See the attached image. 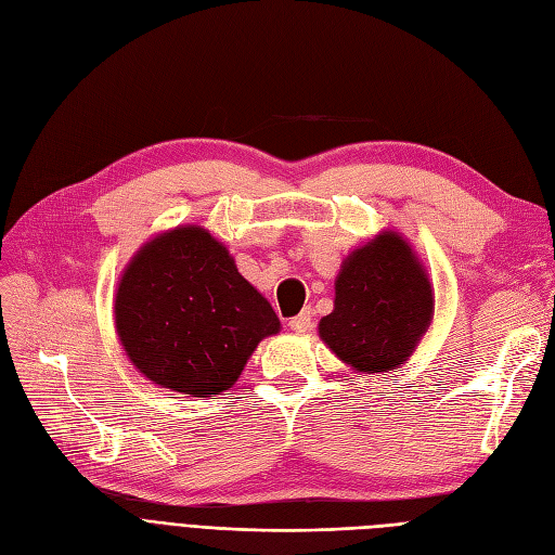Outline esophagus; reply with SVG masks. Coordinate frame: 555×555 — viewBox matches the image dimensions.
Returning a JSON list of instances; mask_svg holds the SVG:
<instances>
[{
  "instance_id": "esophagus-1",
  "label": "esophagus",
  "mask_w": 555,
  "mask_h": 555,
  "mask_svg": "<svg viewBox=\"0 0 555 555\" xmlns=\"http://www.w3.org/2000/svg\"><path fill=\"white\" fill-rule=\"evenodd\" d=\"M310 324H312V312H310V308H306L298 317L289 319V328H292L294 333H306V331L310 328Z\"/></svg>"
}]
</instances>
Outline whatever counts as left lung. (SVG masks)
<instances>
[{
  "label": "left lung",
  "instance_id": "1",
  "mask_svg": "<svg viewBox=\"0 0 555 555\" xmlns=\"http://www.w3.org/2000/svg\"><path fill=\"white\" fill-rule=\"evenodd\" d=\"M433 310L430 280L412 245L382 231L343 261L319 338L359 373H389L412 357Z\"/></svg>",
  "mask_w": 555,
  "mask_h": 555
}]
</instances>
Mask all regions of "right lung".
Masks as SVG:
<instances>
[{
	"instance_id": "obj_1",
	"label": "right lung",
	"mask_w": 555,
	"mask_h": 555,
	"mask_svg": "<svg viewBox=\"0 0 555 555\" xmlns=\"http://www.w3.org/2000/svg\"><path fill=\"white\" fill-rule=\"evenodd\" d=\"M115 328L150 382L210 398L231 389L257 345L280 331L271 304L229 249L196 224L145 243L115 292Z\"/></svg>"
}]
</instances>
